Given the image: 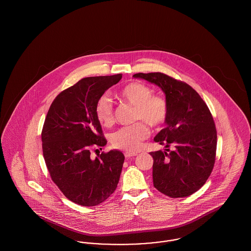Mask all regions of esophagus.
<instances>
[{
	"label": "esophagus",
	"mask_w": 251,
	"mask_h": 251,
	"mask_svg": "<svg viewBox=\"0 0 251 251\" xmlns=\"http://www.w3.org/2000/svg\"><path fill=\"white\" fill-rule=\"evenodd\" d=\"M136 155H137L136 152H125V153H124V156H125L126 158H131V157H134V156Z\"/></svg>",
	"instance_id": "1"
}]
</instances>
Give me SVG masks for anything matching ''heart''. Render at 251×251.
<instances>
[{"instance_id":"heart-1","label":"heart","mask_w":251,"mask_h":251,"mask_svg":"<svg viewBox=\"0 0 251 251\" xmlns=\"http://www.w3.org/2000/svg\"><path fill=\"white\" fill-rule=\"evenodd\" d=\"M119 95L123 100L135 107L133 120L141 121L113 132L111 142L117 149L135 151L141 147L150 132L144 122L153 128L162 126L168 117V103L165 98L153 95L150 86L139 82H132L125 85ZM95 114L97 120L101 125L109 127L114 123V106L108 96H101L98 100Z\"/></svg>"}]
</instances>
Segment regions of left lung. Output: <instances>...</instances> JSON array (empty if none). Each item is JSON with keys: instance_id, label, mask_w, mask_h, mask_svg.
I'll use <instances>...</instances> for the list:
<instances>
[{"instance_id": "8db88e82", "label": "left lung", "mask_w": 251, "mask_h": 251, "mask_svg": "<svg viewBox=\"0 0 251 251\" xmlns=\"http://www.w3.org/2000/svg\"><path fill=\"white\" fill-rule=\"evenodd\" d=\"M134 78L158 85L166 94V128L154 141L173 151H152L153 185L170 198L198 191L215 166L217 135L213 116L201 97L189 84L161 72L136 73Z\"/></svg>"}]
</instances>
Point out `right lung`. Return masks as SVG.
Segmentation results:
<instances>
[{
    "label": "right lung",
    "instance_id": "right-lung-1",
    "mask_svg": "<svg viewBox=\"0 0 251 251\" xmlns=\"http://www.w3.org/2000/svg\"><path fill=\"white\" fill-rule=\"evenodd\" d=\"M121 78L120 73L80 80L53 100L43 125L42 151L50 178L67 199L82 206L106 201L120 180L123 153L113 150L93 159L90 150L107 143L96 103Z\"/></svg>",
    "mask_w": 251,
    "mask_h": 251
}]
</instances>
